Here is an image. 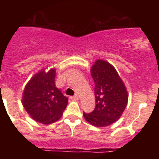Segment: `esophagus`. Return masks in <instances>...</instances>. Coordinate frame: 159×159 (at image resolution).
<instances>
[{
  "label": "esophagus",
  "instance_id": "obj_1",
  "mask_svg": "<svg viewBox=\"0 0 159 159\" xmlns=\"http://www.w3.org/2000/svg\"><path fill=\"white\" fill-rule=\"evenodd\" d=\"M71 99H75V100H78V99H79V96L77 95H74V96L71 97Z\"/></svg>",
  "mask_w": 159,
  "mask_h": 159
}]
</instances>
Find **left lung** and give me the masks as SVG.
Instances as JSON below:
<instances>
[{
  "mask_svg": "<svg viewBox=\"0 0 159 159\" xmlns=\"http://www.w3.org/2000/svg\"><path fill=\"white\" fill-rule=\"evenodd\" d=\"M91 74L95 82V107L91 113L84 112V117L94 127H107L121 117L128 92L116 68L106 60H95Z\"/></svg>",
  "mask_w": 159,
  "mask_h": 159,
  "instance_id": "1",
  "label": "left lung"
}]
</instances>
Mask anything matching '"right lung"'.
<instances>
[{
  "instance_id": "right-lung-1",
  "label": "right lung",
  "mask_w": 159,
  "mask_h": 159,
  "mask_svg": "<svg viewBox=\"0 0 159 159\" xmlns=\"http://www.w3.org/2000/svg\"><path fill=\"white\" fill-rule=\"evenodd\" d=\"M55 68H43L27 83L22 104L30 117L38 123L51 124L61 118L68 99L56 87Z\"/></svg>"
}]
</instances>
